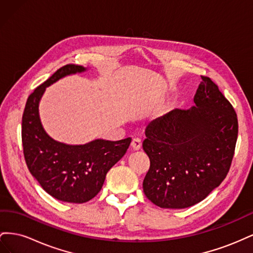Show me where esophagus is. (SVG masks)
Segmentation results:
<instances>
[{
	"label": "esophagus",
	"instance_id": "obj_1",
	"mask_svg": "<svg viewBox=\"0 0 253 253\" xmlns=\"http://www.w3.org/2000/svg\"><path fill=\"white\" fill-rule=\"evenodd\" d=\"M131 148L133 151H138L141 148V141L139 139H133L131 142Z\"/></svg>",
	"mask_w": 253,
	"mask_h": 253
}]
</instances>
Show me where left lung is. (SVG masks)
<instances>
[{"label": "left lung", "instance_id": "obj_1", "mask_svg": "<svg viewBox=\"0 0 253 253\" xmlns=\"http://www.w3.org/2000/svg\"><path fill=\"white\" fill-rule=\"evenodd\" d=\"M189 110H173L151 122L142 148L150 158L143 192L160 208L202 202L225 179L239 133L231 103L208 77H201Z\"/></svg>", "mask_w": 253, "mask_h": 253}]
</instances>
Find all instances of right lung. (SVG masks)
I'll use <instances>...</instances> for the list:
<instances>
[{
  "instance_id": "right-lung-1",
  "label": "right lung",
  "mask_w": 253,
  "mask_h": 253,
  "mask_svg": "<svg viewBox=\"0 0 253 253\" xmlns=\"http://www.w3.org/2000/svg\"><path fill=\"white\" fill-rule=\"evenodd\" d=\"M86 71L87 67L74 64L59 68L28 97L22 117V143L29 172L45 192L74 204L88 202L99 193L106 173L124 157L132 140L67 144L51 138L44 129L39 104L45 89L66 76Z\"/></svg>"
}]
</instances>
